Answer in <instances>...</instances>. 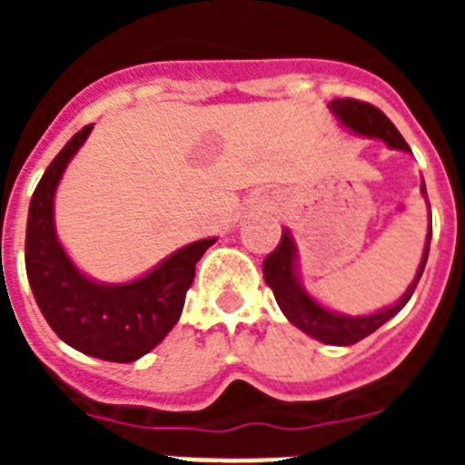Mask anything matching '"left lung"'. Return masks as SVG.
I'll return each instance as SVG.
<instances>
[{
	"label": "left lung",
	"instance_id": "1",
	"mask_svg": "<svg viewBox=\"0 0 465 465\" xmlns=\"http://www.w3.org/2000/svg\"><path fill=\"white\" fill-rule=\"evenodd\" d=\"M328 109H331L332 116L338 118L340 125L349 127L354 134H361V137L368 139H380V142H384L389 149L412 153L408 142H405V139L401 137V133L396 130V125H393L377 106L368 104V102L349 100V97H344V100L328 102ZM421 195L426 197L424 179H421ZM426 203H429V200H426ZM430 235H433V223H429L424 253H421L417 274H414L408 291H405L393 305L381 307V310L371 312V314L351 316L331 310V307L319 302V300L302 286L298 262V246H295V240L293 235H291L289 228L282 230V242H279L277 249H274V252L265 258V262H262V277H265V283L272 289L279 310L283 312V316H286L295 328H300V331L307 332L310 338L319 340V342L323 344L349 347V344H356L359 340L368 338L371 332H375L377 328L384 326L389 319H393L402 307L408 305V300L412 298L414 289H417L419 279L424 274L426 261H429Z\"/></svg>",
	"mask_w": 465,
	"mask_h": 465
}]
</instances>
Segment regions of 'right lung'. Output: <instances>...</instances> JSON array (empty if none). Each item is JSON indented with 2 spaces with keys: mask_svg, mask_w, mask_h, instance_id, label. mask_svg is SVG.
I'll list each match as a JSON object with an SVG mask.
<instances>
[{
  "mask_svg": "<svg viewBox=\"0 0 465 465\" xmlns=\"http://www.w3.org/2000/svg\"><path fill=\"white\" fill-rule=\"evenodd\" d=\"M93 125L74 134L41 176L25 232V270L41 314L81 354L133 363L165 340L183 310L195 262L216 237L176 249L142 277L104 283L81 272L55 232V191Z\"/></svg>",
  "mask_w": 465,
  "mask_h": 465,
  "instance_id": "obj_1",
  "label": "right lung"
}]
</instances>
